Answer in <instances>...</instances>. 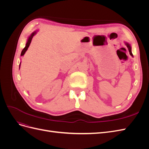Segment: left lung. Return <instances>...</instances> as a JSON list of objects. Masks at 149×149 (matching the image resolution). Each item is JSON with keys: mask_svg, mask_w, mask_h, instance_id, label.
<instances>
[{"mask_svg": "<svg viewBox=\"0 0 149 149\" xmlns=\"http://www.w3.org/2000/svg\"><path fill=\"white\" fill-rule=\"evenodd\" d=\"M125 44H126V46H127V47L128 48V49H129V53H130V55H131V56H133V55H132V52H131V47H130V46L129 45L128 43H126Z\"/></svg>", "mask_w": 149, "mask_h": 149, "instance_id": "left-lung-1", "label": "left lung"}]
</instances>
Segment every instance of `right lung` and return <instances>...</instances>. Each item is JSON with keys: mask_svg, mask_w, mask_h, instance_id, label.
<instances>
[{"mask_svg": "<svg viewBox=\"0 0 149 149\" xmlns=\"http://www.w3.org/2000/svg\"><path fill=\"white\" fill-rule=\"evenodd\" d=\"M35 33H36V32L32 33H31V35L29 37V39H28V41H27V42H26V43L25 47L23 49V50L22 51L21 56H23V55H24V54H25V53L26 52V51L27 50V49H28V48H29V45H30V43H31V40H32V38H33V37L34 36V35L35 34Z\"/></svg>", "mask_w": 149, "mask_h": 149, "instance_id": "add662e5", "label": "right lung"}]
</instances>
